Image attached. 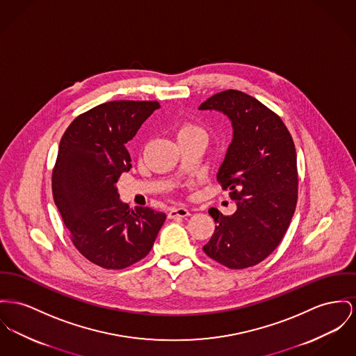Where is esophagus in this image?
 I'll list each match as a JSON object with an SVG mask.
<instances>
[{
	"label": "esophagus",
	"instance_id": "esophagus-1",
	"mask_svg": "<svg viewBox=\"0 0 356 356\" xmlns=\"http://www.w3.org/2000/svg\"><path fill=\"white\" fill-rule=\"evenodd\" d=\"M190 216L189 209L185 207H177V208H171L168 211V217L170 218H177V217H188Z\"/></svg>",
	"mask_w": 356,
	"mask_h": 356
}]
</instances>
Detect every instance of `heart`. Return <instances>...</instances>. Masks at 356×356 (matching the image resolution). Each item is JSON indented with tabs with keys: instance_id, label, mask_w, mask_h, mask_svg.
I'll return each mask as SVG.
<instances>
[{
	"instance_id": "obj_1",
	"label": "heart",
	"mask_w": 356,
	"mask_h": 356,
	"mask_svg": "<svg viewBox=\"0 0 356 356\" xmlns=\"http://www.w3.org/2000/svg\"><path fill=\"white\" fill-rule=\"evenodd\" d=\"M198 132H204L200 127L186 122L184 125H181V128L178 129V138L184 136V135H190V134H198Z\"/></svg>"
}]
</instances>
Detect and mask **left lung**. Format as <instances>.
Masks as SVG:
<instances>
[{
    "label": "left lung",
    "instance_id": "left-lung-1",
    "mask_svg": "<svg viewBox=\"0 0 356 356\" xmlns=\"http://www.w3.org/2000/svg\"><path fill=\"white\" fill-rule=\"evenodd\" d=\"M198 109L222 112L232 122L234 138L217 181L237 208L231 216L209 209L216 228L202 250L228 268L255 266L278 247L296 211L294 142L278 115L243 92L217 93Z\"/></svg>",
    "mask_w": 356,
    "mask_h": 356
}]
</instances>
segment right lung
Listing matches in <instances>:
<instances>
[{"label": "right lung", "mask_w": 356, "mask_h": 356, "mask_svg": "<svg viewBox=\"0 0 356 356\" xmlns=\"http://www.w3.org/2000/svg\"><path fill=\"white\" fill-rule=\"evenodd\" d=\"M161 105L158 101H111L72 121L63 134L52 171L55 205L76 250L104 268L120 270L152 248L166 214L129 211L116 184L129 171L125 144Z\"/></svg>", "instance_id": "1"}]
</instances>
